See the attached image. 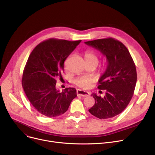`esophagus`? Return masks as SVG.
Returning <instances> with one entry per match:
<instances>
[{"label": "esophagus", "instance_id": "esophagus-1", "mask_svg": "<svg viewBox=\"0 0 155 155\" xmlns=\"http://www.w3.org/2000/svg\"><path fill=\"white\" fill-rule=\"evenodd\" d=\"M77 95L81 96V97H88L90 95V93L88 92L82 91L81 90V89H78L77 91Z\"/></svg>", "mask_w": 155, "mask_h": 155}]
</instances>
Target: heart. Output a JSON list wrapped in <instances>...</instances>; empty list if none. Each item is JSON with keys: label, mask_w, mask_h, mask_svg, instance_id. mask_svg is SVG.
Returning <instances> with one entry per match:
<instances>
[{"label": "heart", "mask_w": 155, "mask_h": 155, "mask_svg": "<svg viewBox=\"0 0 155 155\" xmlns=\"http://www.w3.org/2000/svg\"><path fill=\"white\" fill-rule=\"evenodd\" d=\"M85 60L86 62L94 63L97 64L99 61V58L97 55L91 51H87L84 54ZM65 68H67V65L65 64ZM94 78L89 75L81 76L76 78L74 80V83L78 87L83 88H88L94 82Z\"/></svg>", "instance_id": "b5f03b06"}]
</instances>
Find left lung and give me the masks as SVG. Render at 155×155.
<instances>
[{
	"instance_id": "left-lung-1",
	"label": "left lung",
	"mask_w": 155,
	"mask_h": 155,
	"mask_svg": "<svg viewBox=\"0 0 155 155\" xmlns=\"http://www.w3.org/2000/svg\"><path fill=\"white\" fill-rule=\"evenodd\" d=\"M85 43L100 51L107 60L98 86L105 95L92 94L95 104L88 111L101 119L112 118L123 112L132 99L137 81L135 64L127 48L117 39L108 38Z\"/></svg>"
}]
</instances>
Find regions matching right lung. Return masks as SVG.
<instances>
[{"instance_id":"right-lung-1","label":"right lung","mask_w":155,"mask_h":155,"mask_svg":"<svg viewBox=\"0 0 155 155\" xmlns=\"http://www.w3.org/2000/svg\"><path fill=\"white\" fill-rule=\"evenodd\" d=\"M81 41L49 39L30 54L22 85L30 103L41 115L54 117L63 114L77 96L75 88H66L60 92L56 87V78L62 77L65 60Z\"/></svg>"}]
</instances>
